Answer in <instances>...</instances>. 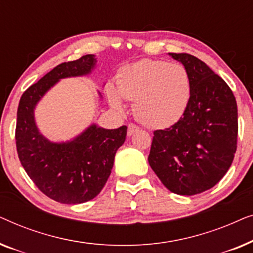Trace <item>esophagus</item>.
<instances>
[{
	"label": "esophagus",
	"mask_w": 253,
	"mask_h": 253,
	"mask_svg": "<svg viewBox=\"0 0 253 253\" xmlns=\"http://www.w3.org/2000/svg\"><path fill=\"white\" fill-rule=\"evenodd\" d=\"M138 130H139V127H138L136 124L130 123L129 126H127V136H132V134Z\"/></svg>",
	"instance_id": "esophagus-1"
}]
</instances>
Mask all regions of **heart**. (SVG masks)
I'll use <instances>...</instances> for the list:
<instances>
[{
    "mask_svg": "<svg viewBox=\"0 0 253 253\" xmlns=\"http://www.w3.org/2000/svg\"><path fill=\"white\" fill-rule=\"evenodd\" d=\"M116 88L107 87L113 108L124 110L123 100L133 101V112L148 127L172 126L184 115L191 99V79L184 65L141 60L120 71Z\"/></svg>",
    "mask_w": 253,
    "mask_h": 253,
    "instance_id": "b5f03b06",
    "label": "heart"
}]
</instances>
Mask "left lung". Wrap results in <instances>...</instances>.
<instances>
[{
	"label": "left lung",
	"instance_id": "left-lung-1",
	"mask_svg": "<svg viewBox=\"0 0 253 253\" xmlns=\"http://www.w3.org/2000/svg\"><path fill=\"white\" fill-rule=\"evenodd\" d=\"M169 55L188 70L191 99L177 122L153 132L148 164L168 190L192 196L213 188L233 164L237 103L227 83L199 58Z\"/></svg>",
	"mask_w": 253,
	"mask_h": 253
}]
</instances>
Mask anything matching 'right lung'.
Masks as SVG:
<instances>
[{
  "instance_id": "1",
  "label": "right lung",
  "mask_w": 253,
  "mask_h": 253,
  "mask_svg": "<svg viewBox=\"0 0 253 253\" xmlns=\"http://www.w3.org/2000/svg\"><path fill=\"white\" fill-rule=\"evenodd\" d=\"M94 65L92 54L56 65L23 93L17 110L15 138L20 164L41 192L62 204L86 203L99 195L127 127L106 130L93 124L72 141L50 143L38 130L34 107L58 79L87 75Z\"/></svg>"
}]
</instances>
